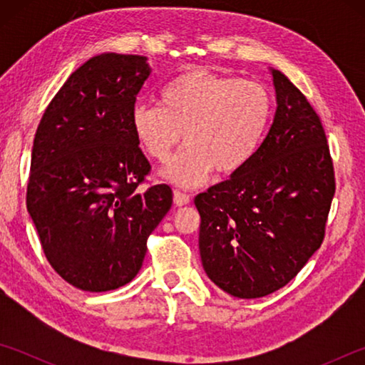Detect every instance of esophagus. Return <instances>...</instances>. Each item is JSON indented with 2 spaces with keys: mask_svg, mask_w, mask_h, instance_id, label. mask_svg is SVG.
Listing matches in <instances>:
<instances>
[{
  "mask_svg": "<svg viewBox=\"0 0 365 365\" xmlns=\"http://www.w3.org/2000/svg\"><path fill=\"white\" fill-rule=\"evenodd\" d=\"M174 202L177 206H185L190 202V196L187 193H183L180 190H175L174 191Z\"/></svg>",
  "mask_w": 365,
  "mask_h": 365,
  "instance_id": "esophagus-1",
  "label": "esophagus"
}]
</instances>
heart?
Instances as JSON below:
<instances>
[{"label": "heart", "mask_w": 365, "mask_h": 365, "mask_svg": "<svg viewBox=\"0 0 365 365\" xmlns=\"http://www.w3.org/2000/svg\"><path fill=\"white\" fill-rule=\"evenodd\" d=\"M272 96L252 80L207 71L183 72L159 91V103L132 110V130L148 156L165 163L182 141L187 146L164 169L170 182L195 187L212 170L232 175L248 165L265 137Z\"/></svg>", "instance_id": "b5f03b06"}]
</instances>
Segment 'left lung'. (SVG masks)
<instances>
[{
    "label": "left lung",
    "mask_w": 365,
    "mask_h": 365,
    "mask_svg": "<svg viewBox=\"0 0 365 365\" xmlns=\"http://www.w3.org/2000/svg\"><path fill=\"white\" fill-rule=\"evenodd\" d=\"M270 73L277 110L267 137L248 165L195 197L202 267L242 299L294 279L324 242L335 195L320 117L285 73Z\"/></svg>",
    "instance_id": "8db88e82"
}]
</instances>
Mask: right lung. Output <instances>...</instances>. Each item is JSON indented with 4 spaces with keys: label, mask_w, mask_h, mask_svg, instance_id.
<instances>
[{
    "label": "right lung",
    "mask_w": 365,
    "mask_h": 365,
    "mask_svg": "<svg viewBox=\"0 0 365 365\" xmlns=\"http://www.w3.org/2000/svg\"><path fill=\"white\" fill-rule=\"evenodd\" d=\"M150 73L146 56L98 54L66 80L36 128L27 211L48 262L83 292L130 282L172 206L169 185L138 191L151 165L132 110Z\"/></svg>",
    "instance_id": "obj_1"
}]
</instances>
